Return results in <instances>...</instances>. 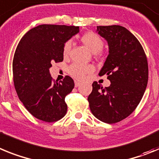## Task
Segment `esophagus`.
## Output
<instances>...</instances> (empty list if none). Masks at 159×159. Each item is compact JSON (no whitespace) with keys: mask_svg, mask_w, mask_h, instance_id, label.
<instances>
[{"mask_svg":"<svg viewBox=\"0 0 159 159\" xmlns=\"http://www.w3.org/2000/svg\"><path fill=\"white\" fill-rule=\"evenodd\" d=\"M80 85H81V83H80L79 81H75V87H78V86H79Z\"/></svg>","mask_w":159,"mask_h":159,"instance_id":"esophagus-1","label":"esophagus"}]
</instances>
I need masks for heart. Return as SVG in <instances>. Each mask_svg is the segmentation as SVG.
<instances>
[{
  "mask_svg": "<svg viewBox=\"0 0 159 159\" xmlns=\"http://www.w3.org/2000/svg\"><path fill=\"white\" fill-rule=\"evenodd\" d=\"M82 43L86 46L91 53L98 54L103 48V41L100 37L93 33H86L83 34L81 38ZM72 43L70 41H66L63 48V55L67 57L71 50ZM93 71V67L92 66H85L79 63H74L69 68V72L74 78L78 80H82L85 74L92 73Z\"/></svg>",
  "mask_w": 159,
  "mask_h": 159,
  "instance_id": "b5f03b06",
  "label": "heart"
}]
</instances>
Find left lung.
Listing matches in <instances>:
<instances>
[{"label": "left lung", "instance_id": "1", "mask_svg": "<svg viewBox=\"0 0 159 159\" xmlns=\"http://www.w3.org/2000/svg\"><path fill=\"white\" fill-rule=\"evenodd\" d=\"M97 33L108 44L109 54L99 72L110 85L97 81L88 97L91 112L106 123H115L136 109L148 81L147 59L139 40L121 25L97 26Z\"/></svg>", "mask_w": 159, "mask_h": 159}]
</instances>
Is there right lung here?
Wrapping results in <instances>:
<instances>
[{"label": "right lung", "instance_id": "obj_1", "mask_svg": "<svg viewBox=\"0 0 159 159\" xmlns=\"http://www.w3.org/2000/svg\"><path fill=\"white\" fill-rule=\"evenodd\" d=\"M79 33L78 26L40 25L29 30L17 45L13 61V82L26 110L38 119L53 122L67 111L65 98L74 87L69 76L52 80V63L63 61L66 41Z\"/></svg>", "mask_w": 159, "mask_h": 159}]
</instances>
